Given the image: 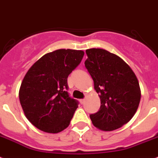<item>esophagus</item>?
I'll return each instance as SVG.
<instances>
[{
  "label": "esophagus",
  "instance_id": "1",
  "mask_svg": "<svg viewBox=\"0 0 158 158\" xmlns=\"http://www.w3.org/2000/svg\"><path fill=\"white\" fill-rule=\"evenodd\" d=\"M79 102H80V103H81V104H84V102H85V99H81V100L79 101Z\"/></svg>",
  "mask_w": 158,
  "mask_h": 158
}]
</instances>
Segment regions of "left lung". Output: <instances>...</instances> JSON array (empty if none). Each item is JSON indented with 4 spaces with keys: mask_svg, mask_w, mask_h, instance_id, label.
I'll return each instance as SVG.
<instances>
[{
    "mask_svg": "<svg viewBox=\"0 0 158 158\" xmlns=\"http://www.w3.org/2000/svg\"><path fill=\"white\" fill-rule=\"evenodd\" d=\"M85 67L101 100L98 112L89 116L94 127L104 131L120 128L135 114L141 89L135 72L123 59L103 49L86 50Z\"/></svg>",
    "mask_w": 158,
    "mask_h": 158,
    "instance_id": "left-lung-1",
    "label": "left lung"
}]
</instances>
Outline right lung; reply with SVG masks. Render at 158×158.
Masks as SVG:
<instances>
[{"label":"right lung","instance_id":"add662e5","mask_svg":"<svg viewBox=\"0 0 158 158\" xmlns=\"http://www.w3.org/2000/svg\"><path fill=\"white\" fill-rule=\"evenodd\" d=\"M83 55L82 50L70 49L48 52L24 76L19 102L27 120L39 130L56 134L70 124L78 102L69 97L67 82Z\"/></svg>","mask_w":158,"mask_h":158}]
</instances>
